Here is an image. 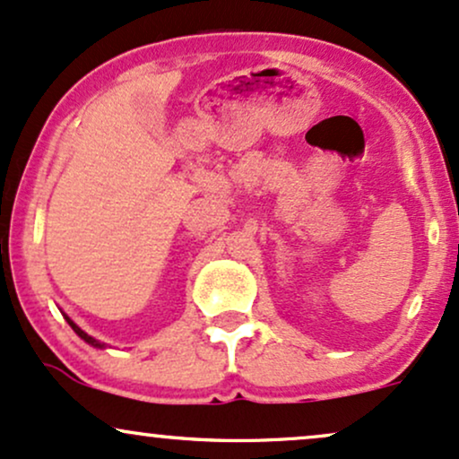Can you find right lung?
Masks as SVG:
<instances>
[{
	"instance_id": "obj_1",
	"label": "right lung",
	"mask_w": 459,
	"mask_h": 459,
	"mask_svg": "<svg viewBox=\"0 0 459 459\" xmlns=\"http://www.w3.org/2000/svg\"><path fill=\"white\" fill-rule=\"evenodd\" d=\"M66 320H68V325H70V326H73V331H74V333H77V335H79L81 339H83V342H88V343H90V346H94V348H102V343H100V342H96V339H94V337H90V335H88V333H83V331H81V328H79L77 325H74V322H73V320H70V317H66Z\"/></svg>"
}]
</instances>
